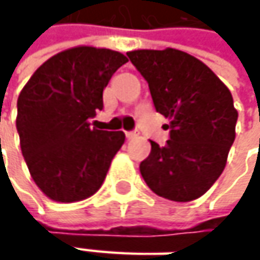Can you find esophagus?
Here are the masks:
<instances>
[{"instance_id": "obj_1", "label": "esophagus", "mask_w": 260, "mask_h": 260, "mask_svg": "<svg viewBox=\"0 0 260 260\" xmlns=\"http://www.w3.org/2000/svg\"><path fill=\"white\" fill-rule=\"evenodd\" d=\"M136 136H137V133L136 132H125V137L130 140V139H135Z\"/></svg>"}]
</instances>
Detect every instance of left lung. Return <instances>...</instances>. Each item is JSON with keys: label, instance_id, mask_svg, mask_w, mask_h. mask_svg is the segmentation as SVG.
I'll list each match as a JSON object with an SVG mask.
<instances>
[{"label": "left lung", "instance_id": "obj_1", "mask_svg": "<svg viewBox=\"0 0 260 260\" xmlns=\"http://www.w3.org/2000/svg\"><path fill=\"white\" fill-rule=\"evenodd\" d=\"M143 75L157 113L169 120L165 146L150 142L140 174L156 195L186 203L204 195L224 171L236 137L237 110L229 88L186 52H127Z\"/></svg>", "mask_w": 260, "mask_h": 260}]
</instances>
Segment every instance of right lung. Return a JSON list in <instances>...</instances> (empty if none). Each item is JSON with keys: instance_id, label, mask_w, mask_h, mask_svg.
Returning <instances> with one entry per match:
<instances>
[{"instance_id": "1", "label": "right lung", "mask_w": 260, "mask_h": 260, "mask_svg": "<svg viewBox=\"0 0 260 260\" xmlns=\"http://www.w3.org/2000/svg\"><path fill=\"white\" fill-rule=\"evenodd\" d=\"M128 59L104 47L76 46L37 68L18 95L17 132L27 168L56 203L94 195L125 140L123 132L92 128L103 91Z\"/></svg>"}]
</instances>
